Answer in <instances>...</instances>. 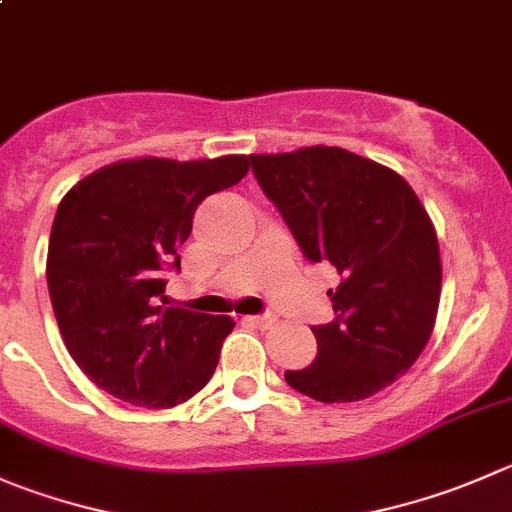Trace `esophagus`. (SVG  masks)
<instances>
[{"mask_svg":"<svg viewBox=\"0 0 512 512\" xmlns=\"http://www.w3.org/2000/svg\"><path fill=\"white\" fill-rule=\"evenodd\" d=\"M247 320H250L255 327H260V330H267V327L275 325L277 317L272 315V312H265V315H252V317H247Z\"/></svg>","mask_w":512,"mask_h":512,"instance_id":"1","label":"esophagus"}]
</instances>
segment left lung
<instances>
[{"instance_id": "obj_1", "label": "left lung", "mask_w": 512, "mask_h": 512, "mask_svg": "<svg viewBox=\"0 0 512 512\" xmlns=\"http://www.w3.org/2000/svg\"><path fill=\"white\" fill-rule=\"evenodd\" d=\"M252 172L302 255L340 275L327 290L335 317L312 325L317 357L287 370L297 393L355 403L410 370L433 332L440 247L413 187L340 147L252 155Z\"/></svg>"}]
</instances>
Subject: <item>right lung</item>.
Returning a JSON list of instances; mask_svg holds the SVG:
<instances>
[{
	"instance_id": "1",
	"label": "right lung",
	"mask_w": 512,
	"mask_h": 512,
	"mask_svg": "<svg viewBox=\"0 0 512 512\" xmlns=\"http://www.w3.org/2000/svg\"><path fill=\"white\" fill-rule=\"evenodd\" d=\"M250 157H145L84 177L52 222L47 287L69 355L122 403L175 408L210 382L232 317L165 307L197 205L247 175Z\"/></svg>"
}]
</instances>
